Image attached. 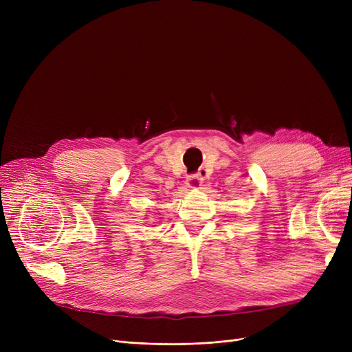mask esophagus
Here are the masks:
<instances>
[{"mask_svg": "<svg viewBox=\"0 0 352 352\" xmlns=\"http://www.w3.org/2000/svg\"><path fill=\"white\" fill-rule=\"evenodd\" d=\"M204 182V170H201L197 175H190L186 177V185L190 189H199Z\"/></svg>", "mask_w": 352, "mask_h": 352, "instance_id": "34e87169", "label": "esophagus"}]
</instances>
